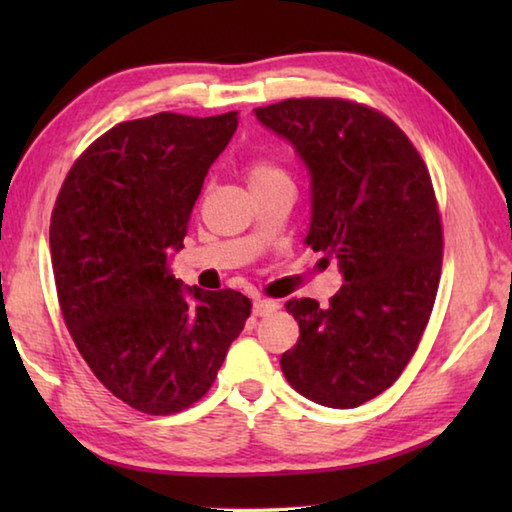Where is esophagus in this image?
Returning a JSON list of instances; mask_svg holds the SVG:
<instances>
[{
  "label": "esophagus",
  "instance_id": "34e87169",
  "mask_svg": "<svg viewBox=\"0 0 512 512\" xmlns=\"http://www.w3.org/2000/svg\"><path fill=\"white\" fill-rule=\"evenodd\" d=\"M277 309H280V302H277V300H266V298H262V300H255V302H253V314H255L257 318L271 316L273 311H277Z\"/></svg>",
  "mask_w": 512,
  "mask_h": 512
}]
</instances>
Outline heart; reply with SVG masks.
I'll use <instances>...</instances> for the list:
<instances>
[{
    "label": "heart",
    "mask_w": 512,
    "mask_h": 512,
    "mask_svg": "<svg viewBox=\"0 0 512 512\" xmlns=\"http://www.w3.org/2000/svg\"><path fill=\"white\" fill-rule=\"evenodd\" d=\"M289 178L280 164H275L273 160L259 158L255 162H250L248 167V183L250 185H262V183H273V180H282Z\"/></svg>",
    "instance_id": "heart-1"
}]
</instances>
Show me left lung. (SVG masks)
<instances>
[{
	"label": "left lung",
	"mask_w": 512,
	"mask_h": 512,
	"mask_svg": "<svg viewBox=\"0 0 512 512\" xmlns=\"http://www.w3.org/2000/svg\"><path fill=\"white\" fill-rule=\"evenodd\" d=\"M253 112L305 164V241L343 275L329 307L287 302L300 339L282 372L307 400L354 409L395 384L429 323L443 264L429 171L391 119L359 103L287 99Z\"/></svg>",
	"instance_id": "obj_1"
}]
</instances>
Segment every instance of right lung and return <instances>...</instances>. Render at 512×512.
Segmentation results:
<instances>
[{
  "mask_svg": "<svg viewBox=\"0 0 512 512\" xmlns=\"http://www.w3.org/2000/svg\"><path fill=\"white\" fill-rule=\"evenodd\" d=\"M237 112L124 121L69 169L49 248L65 325L94 375L151 415L192 406L250 316L244 293L185 287L169 271Z\"/></svg>",
  "mask_w": 512,
  "mask_h": 512,
  "instance_id": "obj_1",
  "label": "right lung"
}]
</instances>
